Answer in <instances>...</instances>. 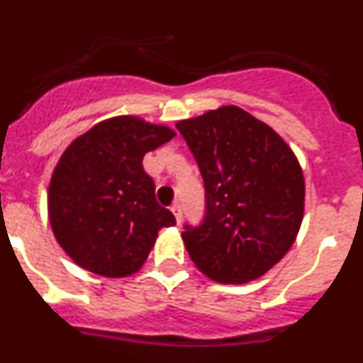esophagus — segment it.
<instances>
[{"instance_id": "1", "label": "esophagus", "mask_w": 363, "mask_h": 363, "mask_svg": "<svg viewBox=\"0 0 363 363\" xmlns=\"http://www.w3.org/2000/svg\"><path fill=\"white\" fill-rule=\"evenodd\" d=\"M171 211H172V214H174L176 221H178V223H182V218H184V209H182V205L174 203L171 207Z\"/></svg>"}]
</instances>
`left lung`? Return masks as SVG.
Masks as SVG:
<instances>
[{"instance_id": "8db88e82", "label": "left lung", "mask_w": 363, "mask_h": 363, "mask_svg": "<svg viewBox=\"0 0 363 363\" xmlns=\"http://www.w3.org/2000/svg\"><path fill=\"white\" fill-rule=\"evenodd\" d=\"M200 167L205 216L184 225L189 256L220 284H245L280 262L303 218L306 182L289 145L227 105L176 123Z\"/></svg>"}]
</instances>
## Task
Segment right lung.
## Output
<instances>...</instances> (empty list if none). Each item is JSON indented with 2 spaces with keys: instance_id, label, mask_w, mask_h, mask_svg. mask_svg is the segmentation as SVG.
Here are the masks:
<instances>
[{
  "instance_id": "1",
  "label": "right lung",
  "mask_w": 363,
  "mask_h": 363,
  "mask_svg": "<svg viewBox=\"0 0 363 363\" xmlns=\"http://www.w3.org/2000/svg\"><path fill=\"white\" fill-rule=\"evenodd\" d=\"M174 130L134 116L94 125L76 138L54 169L49 218L63 251L86 271L123 278L145 264L172 213L156 201L143 156Z\"/></svg>"
}]
</instances>
